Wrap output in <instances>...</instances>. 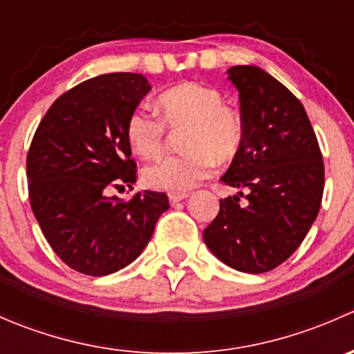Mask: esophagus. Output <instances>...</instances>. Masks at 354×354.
I'll return each mask as SVG.
<instances>
[{
	"instance_id": "1",
	"label": "esophagus",
	"mask_w": 354,
	"mask_h": 354,
	"mask_svg": "<svg viewBox=\"0 0 354 354\" xmlns=\"http://www.w3.org/2000/svg\"><path fill=\"white\" fill-rule=\"evenodd\" d=\"M190 197V194H187V192H171L169 194V202L173 203H178V202H181V200H185V198H188Z\"/></svg>"
}]
</instances>
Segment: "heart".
I'll return each mask as SVG.
<instances>
[{
    "label": "heart",
    "instance_id": "heart-1",
    "mask_svg": "<svg viewBox=\"0 0 354 354\" xmlns=\"http://www.w3.org/2000/svg\"><path fill=\"white\" fill-rule=\"evenodd\" d=\"M162 120L145 109H137L127 121L131 151L144 159L159 156L164 149L166 122L171 128H188L180 156L160 157L145 167L144 181L152 188L181 192L210 176L214 164L230 162L245 140L243 118L224 106L219 91L195 82H183L159 95Z\"/></svg>",
    "mask_w": 354,
    "mask_h": 354
}]
</instances>
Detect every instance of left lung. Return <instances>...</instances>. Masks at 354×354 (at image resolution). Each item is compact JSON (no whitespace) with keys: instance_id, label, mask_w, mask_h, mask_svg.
Returning a JSON list of instances; mask_svg holds the SVG:
<instances>
[{"instance_id":"1","label":"left lung","mask_w":354,"mask_h":354,"mask_svg":"<svg viewBox=\"0 0 354 354\" xmlns=\"http://www.w3.org/2000/svg\"><path fill=\"white\" fill-rule=\"evenodd\" d=\"M227 80L240 92L245 140L221 180L240 192L221 198L203 241L226 266L262 274L288 260L317 219L322 152L303 104L272 75L241 65Z\"/></svg>"}]
</instances>
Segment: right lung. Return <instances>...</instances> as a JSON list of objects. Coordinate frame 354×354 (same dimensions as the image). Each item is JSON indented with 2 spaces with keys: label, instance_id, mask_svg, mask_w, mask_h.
Segmentation results:
<instances>
[{
  "label": "right lung",
  "instance_id": "obj_1",
  "mask_svg": "<svg viewBox=\"0 0 354 354\" xmlns=\"http://www.w3.org/2000/svg\"><path fill=\"white\" fill-rule=\"evenodd\" d=\"M151 84L140 73H108L59 95L35 130L27 156L28 198L56 255L87 276H108L133 262L169 209L166 194H135L128 202L111 188H131L127 121Z\"/></svg>",
  "mask_w": 354,
  "mask_h": 354
}]
</instances>
